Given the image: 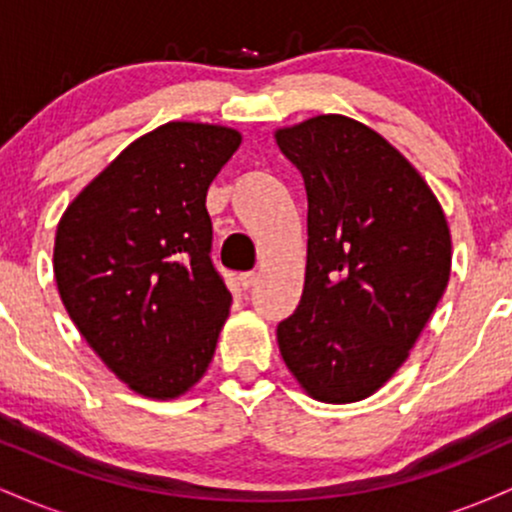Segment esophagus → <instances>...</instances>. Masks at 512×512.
I'll use <instances>...</instances> for the list:
<instances>
[{
  "label": "esophagus",
  "instance_id": "34e87169",
  "mask_svg": "<svg viewBox=\"0 0 512 512\" xmlns=\"http://www.w3.org/2000/svg\"><path fill=\"white\" fill-rule=\"evenodd\" d=\"M238 281H240V286H243V289H250V286H255L257 281H260V274H257V272H245V274L238 276Z\"/></svg>",
  "mask_w": 512,
  "mask_h": 512
}]
</instances>
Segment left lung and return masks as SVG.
<instances>
[{"label": "left lung", "instance_id": "1", "mask_svg": "<svg viewBox=\"0 0 512 512\" xmlns=\"http://www.w3.org/2000/svg\"><path fill=\"white\" fill-rule=\"evenodd\" d=\"M308 195V262L279 351L317 402L378 392L409 358L450 279L443 207L375 129L315 115L274 132Z\"/></svg>", "mask_w": 512, "mask_h": 512}]
</instances>
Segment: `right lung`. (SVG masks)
I'll return each mask as SVG.
<instances>
[{
    "instance_id": "add662e5",
    "label": "right lung",
    "mask_w": 512,
    "mask_h": 512,
    "mask_svg": "<svg viewBox=\"0 0 512 512\" xmlns=\"http://www.w3.org/2000/svg\"><path fill=\"white\" fill-rule=\"evenodd\" d=\"M240 142L231 127L166 122L134 139L57 223L64 308L137 395H185L214 358L231 293L209 257L207 190Z\"/></svg>"
}]
</instances>
